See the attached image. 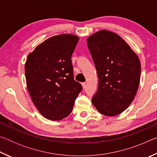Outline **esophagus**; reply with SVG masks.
Segmentation results:
<instances>
[{
	"mask_svg": "<svg viewBox=\"0 0 157 157\" xmlns=\"http://www.w3.org/2000/svg\"><path fill=\"white\" fill-rule=\"evenodd\" d=\"M82 88L85 89V87H86V83H85V82H83V83H82Z\"/></svg>",
	"mask_w": 157,
	"mask_h": 157,
	"instance_id": "obj_1",
	"label": "esophagus"
}]
</instances>
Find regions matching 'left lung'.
Wrapping results in <instances>:
<instances>
[{
  "label": "left lung",
  "instance_id": "1",
  "mask_svg": "<svg viewBox=\"0 0 157 157\" xmlns=\"http://www.w3.org/2000/svg\"><path fill=\"white\" fill-rule=\"evenodd\" d=\"M86 42L98 77L93 105L103 115H118L136 94L140 76L139 58L124 39L112 32L98 31Z\"/></svg>",
  "mask_w": 157,
  "mask_h": 157
}]
</instances>
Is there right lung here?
Wrapping results in <instances>:
<instances>
[{"label": "right lung", "mask_w": 157, "mask_h": 157, "mask_svg": "<svg viewBox=\"0 0 157 157\" xmlns=\"http://www.w3.org/2000/svg\"><path fill=\"white\" fill-rule=\"evenodd\" d=\"M78 41L74 34L53 36L37 46L26 59V84L32 101L50 121L67 117L82 90L74 80L71 59Z\"/></svg>", "instance_id": "1"}]
</instances>
